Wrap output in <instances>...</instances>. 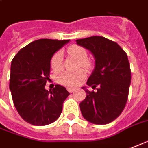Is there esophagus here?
I'll return each mask as SVG.
<instances>
[{"instance_id":"obj_1","label":"esophagus","mask_w":148,"mask_h":148,"mask_svg":"<svg viewBox=\"0 0 148 148\" xmlns=\"http://www.w3.org/2000/svg\"><path fill=\"white\" fill-rule=\"evenodd\" d=\"M68 90L69 91L70 93H73V91L75 90V89H73V88H68Z\"/></svg>"}]
</instances>
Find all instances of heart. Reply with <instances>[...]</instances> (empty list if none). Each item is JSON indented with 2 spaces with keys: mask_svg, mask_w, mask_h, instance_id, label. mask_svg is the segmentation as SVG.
<instances>
[{
  "mask_svg": "<svg viewBox=\"0 0 148 148\" xmlns=\"http://www.w3.org/2000/svg\"><path fill=\"white\" fill-rule=\"evenodd\" d=\"M68 53L79 61V68H84L85 69H90L91 63L87 60V50L81 46L73 45L69 46L67 49ZM52 69L58 73L62 68V54L61 51H58L53 55L50 61ZM86 77L84 70H79L75 73L64 72L59 76V83L68 87H75L81 84Z\"/></svg>",
  "mask_w": 148,
  "mask_h": 148,
  "instance_id": "heart-1",
  "label": "heart"
}]
</instances>
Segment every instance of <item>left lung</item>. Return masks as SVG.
I'll use <instances>...</instances> for the list:
<instances>
[{"label": "left lung", "mask_w": 148, "mask_h": 148, "mask_svg": "<svg viewBox=\"0 0 148 148\" xmlns=\"http://www.w3.org/2000/svg\"><path fill=\"white\" fill-rule=\"evenodd\" d=\"M95 58V68L87 84L96 90L83 87L87 96L80 102L82 115L95 125L110 123L120 116L128 100L131 69L128 56L114 41L102 36L77 39Z\"/></svg>", "instance_id": "1"}]
</instances>
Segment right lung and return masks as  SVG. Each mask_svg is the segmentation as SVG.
Wrapping results in <instances>:
<instances>
[{
	"mask_svg": "<svg viewBox=\"0 0 148 148\" xmlns=\"http://www.w3.org/2000/svg\"><path fill=\"white\" fill-rule=\"evenodd\" d=\"M69 42L36 40L20 49L12 61L9 88L14 106L20 117L33 125H47L58 120L69 95L59 84L53 90L45 89L52 57Z\"/></svg>",
	"mask_w": 148,
	"mask_h": 148,
	"instance_id": "obj_1",
	"label": "right lung"
}]
</instances>
